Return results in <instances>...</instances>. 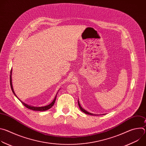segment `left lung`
<instances>
[{
    "label": "left lung",
    "instance_id": "obj_1",
    "mask_svg": "<svg viewBox=\"0 0 146 146\" xmlns=\"http://www.w3.org/2000/svg\"><path fill=\"white\" fill-rule=\"evenodd\" d=\"M78 105L79 108L80 109V110H81L82 112H84V113H86V114H89V115H94V114H92V113H89V112L87 111L86 110L83 109L81 108V106H80V103H79V101H78Z\"/></svg>",
    "mask_w": 146,
    "mask_h": 146
}]
</instances>
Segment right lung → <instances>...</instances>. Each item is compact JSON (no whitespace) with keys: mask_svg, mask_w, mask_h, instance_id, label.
Instances as JSON below:
<instances>
[{"mask_svg":"<svg viewBox=\"0 0 146 146\" xmlns=\"http://www.w3.org/2000/svg\"><path fill=\"white\" fill-rule=\"evenodd\" d=\"M11 73H12V69H11V72H10V74H10V86H11V90H12L13 94H14V95L17 98V96H16V95H15V92H14V90H13V86H12ZM56 95L55 96V97L54 100L50 104V105H47V106H44V107H33V106H29V105H27V104L24 103L22 101H21L19 99V100L21 102V103H23V105L24 106H25L27 108H28V109H30V110H35V111H46V110H48V109H50L52 107V106L54 105V103H55V102L56 98Z\"/></svg>","mask_w":146,"mask_h":146,"instance_id":"1","label":"right lung"}]
</instances>
